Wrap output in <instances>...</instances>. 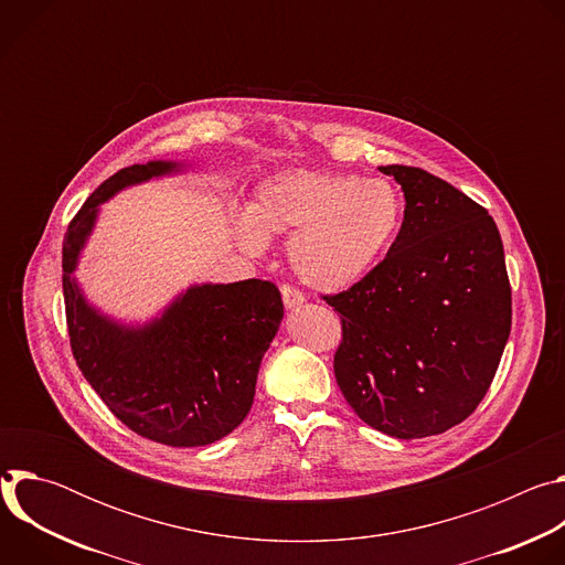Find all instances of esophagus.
I'll return each instance as SVG.
<instances>
[{
    "mask_svg": "<svg viewBox=\"0 0 565 565\" xmlns=\"http://www.w3.org/2000/svg\"><path fill=\"white\" fill-rule=\"evenodd\" d=\"M279 290H281V299H284V306H286V308H295V306H301V303L306 301L303 292L297 290V288L290 286V284H281Z\"/></svg>",
    "mask_w": 565,
    "mask_h": 565,
    "instance_id": "esophagus-1",
    "label": "esophagus"
}]
</instances>
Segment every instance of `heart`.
<instances>
[{
    "mask_svg": "<svg viewBox=\"0 0 565 565\" xmlns=\"http://www.w3.org/2000/svg\"><path fill=\"white\" fill-rule=\"evenodd\" d=\"M405 203L384 179L295 170L264 181L248 216L236 223L238 244L250 253L264 238L287 236L292 273L317 290L358 284L391 248Z\"/></svg>",
    "mask_w": 565,
    "mask_h": 565,
    "instance_id": "b5f03b06",
    "label": "heart"
}]
</instances>
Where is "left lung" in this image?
Returning a JSON list of instances; mask_svg holds the SVG:
<instances>
[{
  "label": "left lung",
  "mask_w": 565,
  "mask_h": 565,
  "mask_svg": "<svg viewBox=\"0 0 565 565\" xmlns=\"http://www.w3.org/2000/svg\"><path fill=\"white\" fill-rule=\"evenodd\" d=\"M405 192L386 257L321 295L342 319L333 369L353 412L402 438L443 434L486 397L512 327L503 241L488 210L409 166L380 168Z\"/></svg>",
  "instance_id": "left-lung-1"
}]
</instances>
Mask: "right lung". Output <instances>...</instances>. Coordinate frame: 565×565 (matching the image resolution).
<instances>
[{
  "instance_id": "right-lung-1",
  "label": "right lung",
  "mask_w": 565,
  "mask_h": 565,
  "mask_svg": "<svg viewBox=\"0 0 565 565\" xmlns=\"http://www.w3.org/2000/svg\"><path fill=\"white\" fill-rule=\"evenodd\" d=\"M177 170L153 160L107 179L68 223L62 288L73 358L109 412L134 434L170 447L221 440L248 416L257 371L284 303L273 281L203 284L145 329H122L89 308L71 273L98 205L118 190Z\"/></svg>"
}]
</instances>
